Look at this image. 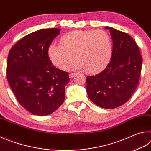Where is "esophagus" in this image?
<instances>
[{
  "label": "esophagus",
  "mask_w": 151,
  "mask_h": 151,
  "mask_svg": "<svg viewBox=\"0 0 151 151\" xmlns=\"http://www.w3.org/2000/svg\"><path fill=\"white\" fill-rule=\"evenodd\" d=\"M75 75H76L75 73H70L69 74V78H73Z\"/></svg>",
  "instance_id": "esophagus-1"
}]
</instances>
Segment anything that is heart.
Masks as SVG:
<instances>
[{
    "label": "heart",
    "instance_id": "heart-1",
    "mask_svg": "<svg viewBox=\"0 0 151 151\" xmlns=\"http://www.w3.org/2000/svg\"><path fill=\"white\" fill-rule=\"evenodd\" d=\"M60 44L52 43L48 55L53 65L61 70H67L73 60L74 67L84 68L86 73L94 74L104 70L112 57V43L108 33L103 30H75L60 38Z\"/></svg>",
    "mask_w": 151,
    "mask_h": 151
}]
</instances>
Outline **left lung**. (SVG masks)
<instances>
[{
	"instance_id": "1",
	"label": "left lung",
	"mask_w": 151,
	"mask_h": 151,
	"mask_svg": "<svg viewBox=\"0 0 151 151\" xmlns=\"http://www.w3.org/2000/svg\"><path fill=\"white\" fill-rule=\"evenodd\" d=\"M112 39L111 60L101 73L86 77V92L93 103L111 109L129 100L139 84L142 58L139 48L127 33L110 27Z\"/></svg>"
}]
</instances>
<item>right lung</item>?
I'll return each mask as SVG.
<instances>
[{
  "label": "right lung",
  "mask_w": 151,
  "mask_h": 151,
  "mask_svg": "<svg viewBox=\"0 0 151 151\" xmlns=\"http://www.w3.org/2000/svg\"><path fill=\"white\" fill-rule=\"evenodd\" d=\"M59 29H41L27 35L9 51L6 78L20 105L35 115L46 116L65 101L68 73L52 65L48 48Z\"/></svg>",
  "instance_id": "right-lung-1"
}]
</instances>
